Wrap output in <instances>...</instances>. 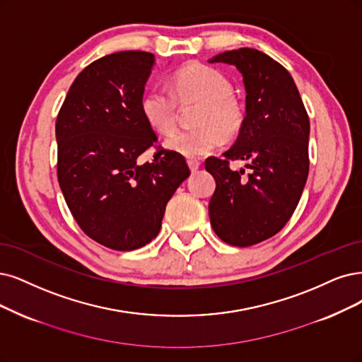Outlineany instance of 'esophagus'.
I'll list each match as a JSON object with an SVG mask.
<instances>
[{
	"mask_svg": "<svg viewBox=\"0 0 362 362\" xmlns=\"http://www.w3.org/2000/svg\"><path fill=\"white\" fill-rule=\"evenodd\" d=\"M188 165H189L191 171L194 173V171H197V170L199 168V160H197V159H189V160H188Z\"/></svg>",
	"mask_w": 362,
	"mask_h": 362,
	"instance_id": "1",
	"label": "esophagus"
}]
</instances>
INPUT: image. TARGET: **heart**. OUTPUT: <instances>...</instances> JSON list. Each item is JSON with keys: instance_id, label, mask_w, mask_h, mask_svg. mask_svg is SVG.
Wrapping results in <instances>:
<instances>
[{"instance_id": "b5f03b06", "label": "heart", "mask_w": 362, "mask_h": 362, "mask_svg": "<svg viewBox=\"0 0 362 362\" xmlns=\"http://www.w3.org/2000/svg\"><path fill=\"white\" fill-rule=\"evenodd\" d=\"M173 96L160 86L147 89L140 100L146 122L160 134H171L177 125V101H199L194 129L179 131L167 140V147L185 158H202L242 131L245 109L233 95V85L225 74L213 66L191 64L173 77Z\"/></svg>"}]
</instances>
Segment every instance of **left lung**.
Segmentation results:
<instances>
[{"instance_id":"left-lung-1","label":"left lung","mask_w":362,"mask_h":362,"mask_svg":"<svg viewBox=\"0 0 362 362\" xmlns=\"http://www.w3.org/2000/svg\"><path fill=\"white\" fill-rule=\"evenodd\" d=\"M209 62L234 65L246 89L235 143L223 158L206 159L216 180L209 203L211 228L225 243L246 247L277 234L297 209L309 174L310 122L293 78L265 53L242 47ZM230 158L248 160L247 178L229 168Z\"/></svg>"}]
</instances>
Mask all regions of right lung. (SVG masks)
I'll use <instances>...</instances> for the list:
<instances>
[{"mask_svg": "<svg viewBox=\"0 0 362 362\" xmlns=\"http://www.w3.org/2000/svg\"><path fill=\"white\" fill-rule=\"evenodd\" d=\"M155 57L124 50L80 73L57 117L58 182L83 233L115 250L151 243L165 206L189 177L182 155L158 146L151 163L139 156L158 137L140 110Z\"/></svg>", "mask_w": 362, "mask_h": 362, "instance_id": "add662e5", "label": "right lung"}]
</instances>
